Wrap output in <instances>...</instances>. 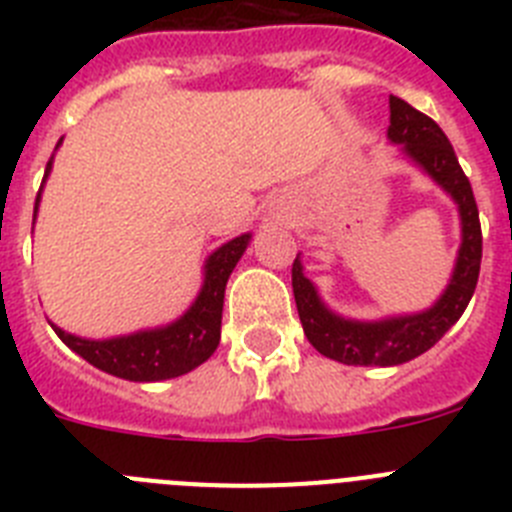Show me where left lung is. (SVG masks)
<instances>
[{
  "label": "left lung",
  "mask_w": 512,
  "mask_h": 512,
  "mask_svg": "<svg viewBox=\"0 0 512 512\" xmlns=\"http://www.w3.org/2000/svg\"><path fill=\"white\" fill-rule=\"evenodd\" d=\"M387 135L392 143H402L405 153L454 197L461 212L464 241L456 259L454 279L441 300L420 315L382 320V323H351L325 310L310 279L302 274V264L295 259L292 289H295L297 312L307 341L328 359L351 366H395L425 354L461 318V312L467 310L482 264V225H479L477 200L467 174L461 171L454 146L438 128V122L415 110L405 99L390 97Z\"/></svg>",
  "instance_id": "8db88e82"
}]
</instances>
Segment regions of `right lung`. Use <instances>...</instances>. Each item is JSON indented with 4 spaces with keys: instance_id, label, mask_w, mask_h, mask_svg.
<instances>
[{
    "instance_id": "right-lung-1",
    "label": "right lung",
    "mask_w": 512,
    "mask_h": 512,
    "mask_svg": "<svg viewBox=\"0 0 512 512\" xmlns=\"http://www.w3.org/2000/svg\"><path fill=\"white\" fill-rule=\"evenodd\" d=\"M48 171H51V161L45 166V176H48ZM38 200H35V212H38ZM248 238L251 235H241V238L225 243L223 248L212 253L210 261H207L205 287H202L197 302L189 307L182 320H176L166 328L146 330V333H135V336L125 338H110V341L76 338L66 330L56 328V325H53V330L81 359H87L92 366L120 379L158 382V379L182 377L215 354L217 343H220L225 284H228L230 271L235 269L238 259L246 251Z\"/></svg>"
}]
</instances>
